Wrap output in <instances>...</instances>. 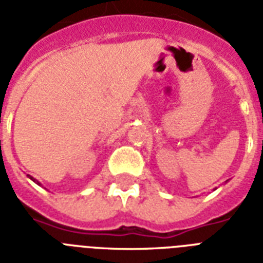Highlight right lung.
Masks as SVG:
<instances>
[{
	"mask_svg": "<svg viewBox=\"0 0 263 263\" xmlns=\"http://www.w3.org/2000/svg\"><path fill=\"white\" fill-rule=\"evenodd\" d=\"M28 177H30V179H31V180H32V181H34V183H36V184H38V185H41V183H39L38 180H35V179H34V177H31V176H30V175H28Z\"/></svg>",
	"mask_w": 263,
	"mask_h": 263,
	"instance_id": "add662e5",
	"label": "right lung"
}]
</instances>
